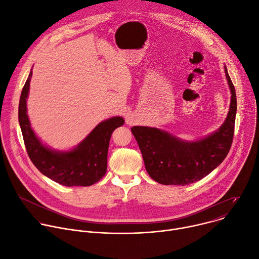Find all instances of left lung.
Here are the masks:
<instances>
[{
	"mask_svg": "<svg viewBox=\"0 0 259 259\" xmlns=\"http://www.w3.org/2000/svg\"><path fill=\"white\" fill-rule=\"evenodd\" d=\"M232 100L220 128L203 140L184 142L154 127L133 126L149 176L163 185H188L209 175L226 157L232 147L237 113L235 86L227 73Z\"/></svg>",
	"mask_w": 259,
	"mask_h": 259,
	"instance_id": "1",
	"label": "left lung"
}]
</instances>
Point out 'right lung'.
<instances>
[{"mask_svg":"<svg viewBox=\"0 0 259 259\" xmlns=\"http://www.w3.org/2000/svg\"><path fill=\"white\" fill-rule=\"evenodd\" d=\"M32 71L23 86L18 107V120L28 157L43 175L65 186H91L107 171L109 142L115 128L124 123L122 117H113L98 124L80 144L69 152H57L45 147L31 128L26 114V98Z\"/></svg>","mask_w":259,"mask_h":259,"instance_id":"right-lung-1","label":"right lung"}]
</instances>
